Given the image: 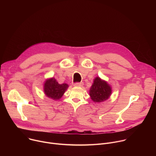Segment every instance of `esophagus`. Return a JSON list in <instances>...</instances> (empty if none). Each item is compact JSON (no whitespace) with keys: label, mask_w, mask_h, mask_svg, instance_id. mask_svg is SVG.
I'll list each match as a JSON object with an SVG mask.
<instances>
[{"label":"esophagus","mask_w":156,"mask_h":156,"mask_svg":"<svg viewBox=\"0 0 156 156\" xmlns=\"http://www.w3.org/2000/svg\"><path fill=\"white\" fill-rule=\"evenodd\" d=\"M83 85V83H82V82H81V83H75L73 84V86H76V87H81Z\"/></svg>","instance_id":"obj_1"}]
</instances>
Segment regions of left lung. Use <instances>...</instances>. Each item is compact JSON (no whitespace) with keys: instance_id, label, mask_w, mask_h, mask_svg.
Instances as JSON below:
<instances>
[{"instance_id":"8db88e82","label":"left lung","mask_w":156,"mask_h":156,"mask_svg":"<svg viewBox=\"0 0 156 156\" xmlns=\"http://www.w3.org/2000/svg\"><path fill=\"white\" fill-rule=\"evenodd\" d=\"M112 94V87L99 77L94 80L90 90V95L94 102H102L108 99Z\"/></svg>"}]
</instances>
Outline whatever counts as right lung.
Here are the masks:
<instances>
[{"mask_svg": "<svg viewBox=\"0 0 156 156\" xmlns=\"http://www.w3.org/2000/svg\"><path fill=\"white\" fill-rule=\"evenodd\" d=\"M68 87L67 84H60L54 78H52L45 81L44 84V91L47 97L54 100H58L62 97Z\"/></svg>", "mask_w": 156, "mask_h": 156, "instance_id": "right-lung-1", "label": "right lung"}]
</instances>
